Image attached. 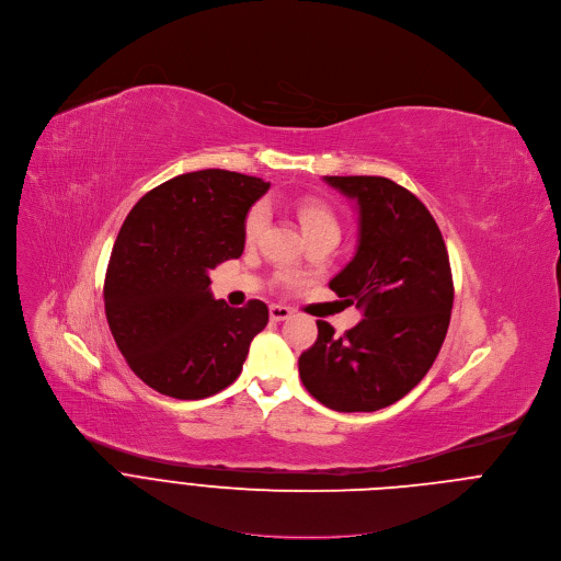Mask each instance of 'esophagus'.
<instances>
[{
  "label": "esophagus",
  "instance_id": "34e87169",
  "mask_svg": "<svg viewBox=\"0 0 561 561\" xmlns=\"http://www.w3.org/2000/svg\"><path fill=\"white\" fill-rule=\"evenodd\" d=\"M268 314H271V319H273V321H286V319H290V317H293V310H290V308H286V306H277V304H273V306H271V310H268Z\"/></svg>",
  "mask_w": 561,
  "mask_h": 561
}]
</instances>
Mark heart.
Here are the masks:
<instances>
[{
	"label": "heart",
	"instance_id": "obj_1",
	"mask_svg": "<svg viewBox=\"0 0 561 561\" xmlns=\"http://www.w3.org/2000/svg\"><path fill=\"white\" fill-rule=\"evenodd\" d=\"M295 216L308 242L323 240V238L339 240L341 236V225L334 209L319 198H312V196L299 198L295 203ZM264 227H266V207L264 205L251 207L244 218V240L255 242L264 231Z\"/></svg>",
	"mask_w": 561,
	"mask_h": 561
}]
</instances>
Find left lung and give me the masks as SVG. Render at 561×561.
Wrapping results in <instances>:
<instances>
[{
    "label": "left lung",
    "instance_id": "1",
    "mask_svg": "<svg viewBox=\"0 0 561 561\" xmlns=\"http://www.w3.org/2000/svg\"><path fill=\"white\" fill-rule=\"evenodd\" d=\"M358 205V247L330 288L363 310L343 336L317 321L299 356L312 398L332 411L371 413L402 400L433 367L455 301L444 236L426 205L385 176H325Z\"/></svg>",
    "mask_w": 561,
    "mask_h": 561
}]
</instances>
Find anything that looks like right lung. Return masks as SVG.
I'll list each match as a JSON object with an SVG mask.
<instances>
[{"mask_svg": "<svg viewBox=\"0 0 561 561\" xmlns=\"http://www.w3.org/2000/svg\"><path fill=\"white\" fill-rule=\"evenodd\" d=\"M268 187L209 168L157 185L126 216L104 277V312L117 350L150 389L203 400L240 376L268 308L214 299L209 271L242 255L247 211Z\"/></svg>", "mask_w": 561, "mask_h": 561, "instance_id": "add662e5", "label": "right lung"}]
</instances>
